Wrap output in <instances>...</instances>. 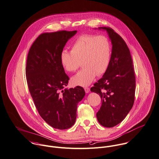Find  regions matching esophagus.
I'll return each mask as SVG.
<instances>
[{
    "label": "esophagus",
    "mask_w": 159,
    "mask_h": 159,
    "mask_svg": "<svg viewBox=\"0 0 159 159\" xmlns=\"http://www.w3.org/2000/svg\"><path fill=\"white\" fill-rule=\"evenodd\" d=\"M84 90H85V91L86 93H89V92H90V88L88 87H85V88H84Z\"/></svg>",
    "instance_id": "obj_1"
}]
</instances>
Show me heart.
Returning a JSON list of instances; mask_svg holds the SVG:
<instances>
[{
	"label": "heart",
	"mask_w": 159,
	"mask_h": 159,
	"mask_svg": "<svg viewBox=\"0 0 159 159\" xmlns=\"http://www.w3.org/2000/svg\"><path fill=\"white\" fill-rule=\"evenodd\" d=\"M111 59V44L104 35L90 34L78 36L71 46V51L64 49L60 55L63 68L74 72L80 66L83 68L72 78L74 85L87 86L96 75L104 74Z\"/></svg>",
	"instance_id": "b5f03b06"
}]
</instances>
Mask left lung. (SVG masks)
<instances>
[{
    "label": "left lung",
    "mask_w": 159,
    "mask_h": 159,
    "mask_svg": "<svg viewBox=\"0 0 159 159\" xmlns=\"http://www.w3.org/2000/svg\"><path fill=\"white\" fill-rule=\"evenodd\" d=\"M112 43L111 62L102 78L90 89L100 95L102 106L97 113L99 123L112 128L120 123L131 110L135 99L136 76L130 51L125 40L110 27Z\"/></svg>",
    "instance_id": "8db88e82"
}]
</instances>
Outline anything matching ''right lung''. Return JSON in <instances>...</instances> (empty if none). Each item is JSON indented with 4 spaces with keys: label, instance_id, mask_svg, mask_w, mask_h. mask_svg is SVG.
Segmentation results:
<instances>
[{
    "label": "right lung",
    "instance_id": "right-lung-1",
    "mask_svg": "<svg viewBox=\"0 0 159 159\" xmlns=\"http://www.w3.org/2000/svg\"><path fill=\"white\" fill-rule=\"evenodd\" d=\"M77 31L44 33L30 48L25 69L30 95L41 117L58 129L72 127L77 105L85 96L80 86L64 89L69 77L61 65L60 55L67 41Z\"/></svg>",
    "mask_w": 159,
    "mask_h": 159
}]
</instances>
